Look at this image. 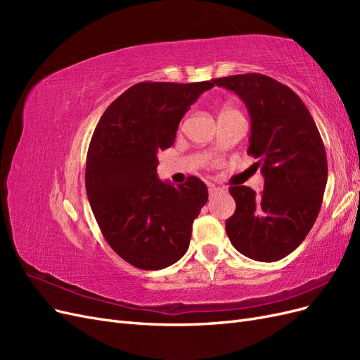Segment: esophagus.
<instances>
[{
    "label": "esophagus",
    "instance_id": "esophagus-1",
    "mask_svg": "<svg viewBox=\"0 0 360 360\" xmlns=\"http://www.w3.org/2000/svg\"><path fill=\"white\" fill-rule=\"evenodd\" d=\"M224 189H221V188H216L214 184H210L209 186V193H210V197H213V195H216V193H219V192H222Z\"/></svg>",
    "mask_w": 360,
    "mask_h": 360
}]
</instances>
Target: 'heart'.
Returning <instances> with one entry per match:
<instances>
[{"label":"heart","instance_id":"heart-1","mask_svg":"<svg viewBox=\"0 0 360 360\" xmlns=\"http://www.w3.org/2000/svg\"><path fill=\"white\" fill-rule=\"evenodd\" d=\"M231 111H236V110H233L231 106H222V110H221V114H225V112H231Z\"/></svg>","mask_w":360,"mask_h":360}]
</instances>
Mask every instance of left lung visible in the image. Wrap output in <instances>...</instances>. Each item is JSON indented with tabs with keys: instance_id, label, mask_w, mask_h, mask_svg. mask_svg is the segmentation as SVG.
<instances>
[{
	"instance_id": "obj_1",
	"label": "left lung",
	"mask_w": 360,
	"mask_h": 360,
	"mask_svg": "<svg viewBox=\"0 0 360 360\" xmlns=\"http://www.w3.org/2000/svg\"><path fill=\"white\" fill-rule=\"evenodd\" d=\"M246 103L250 115L248 155L258 159L264 191L231 186L236 212L225 222L233 246L248 258L271 263L308 236L321 209L328 158L308 108L290 86L261 73L214 79Z\"/></svg>"
}]
</instances>
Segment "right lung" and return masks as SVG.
I'll list each match as a JSON object with an SVG mask.
<instances>
[{
	"label": "right lung",
	"mask_w": 360,
	"mask_h": 360,
	"mask_svg": "<svg viewBox=\"0 0 360 360\" xmlns=\"http://www.w3.org/2000/svg\"><path fill=\"white\" fill-rule=\"evenodd\" d=\"M214 79L139 82L106 108L86 153L85 189L114 252L143 270L165 269L189 248L209 192L195 176L172 186L158 179V151L169 148L189 106Z\"/></svg>",
	"instance_id": "right-lung-1"
}]
</instances>
